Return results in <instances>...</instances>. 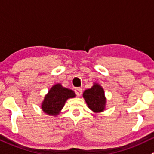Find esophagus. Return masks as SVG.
<instances>
[{
  "label": "esophagus",
  "mask_w": 154,
  "mask_h": 154,
  "mask_svg": "<svg viewBox=\"0 0 154 154\" xmlns=\"http://www.w3.org/2000/svg\"><path fill=\"white\" fill-rule=\"evenodd\" d=\"M74 91H75V93L77 95V96L80 97L82 95V92L83 91H82V89H80V88H76Z\"/></svg>",
  "instance_id": "esophagus-1"
}]
</instances>
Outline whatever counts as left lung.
I'll return each instance as SVG.
<instances>
[{"label":"left lung","mask_w":154,"mask_h":154,"mask_svg":"<svg viewBox=\"0 0 154 154\" xmlns=\"http://www.w3.org/2000/svg\"><path fill=\"white\" fill-rule=\"evenodd\" d=\"M83 97L88 107L94 113H101L105 110L106 97L104 91L102 86L98 83H94L90 89H86L83 92Z\"/></svg>","instance_id":"1"}]
</instances>
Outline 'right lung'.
I'll list each match as a JSON object with an SVG mask.
<instances>
[{
	"label": "right lung",
	"mask_w": 154,
	"mask_h": 154,
	"mask_svg": "<svg viewBox=\"0 0 154 154\" xmlns=\"http://www.w3.org/2000/svg\"><path fill=\"white\" fill-rule=\"evenodd\" d=\"M74 97H76V94L74 91L64 87L61 83H56L50 88L44 97L41 109L47 114L57 116L61 113L67 100Z\"/></svg>",
	"instance_id": "obj_1"
}]
</instances>
